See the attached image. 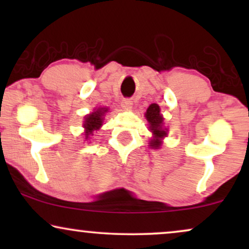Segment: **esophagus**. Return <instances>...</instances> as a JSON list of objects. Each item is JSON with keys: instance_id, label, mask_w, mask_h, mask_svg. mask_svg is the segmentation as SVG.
Returning <instances> with one entry per match:
<instances>
[{"instance_id": "1", "label": "esophagus", "mask_w": 249, "mask_h": 249, "mask_svg": "<svg viewBox=\"0 0 249 249\" xmlns=\"http://www.w3.org/2000/svg\"><path fill=\"white\" fill-rule=\"evenodd\" d=\"M121 107L124 108H127V110H130L132 107V101L129 100V98H125V100L121 102Z\"/></svg>"}]
</instances>
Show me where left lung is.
Wrapping results in <instances>:
<instances>
[{"mask_svg": "<svg viewBox=\"0 0 249 249\" xmlns=\"http://www.w3.org/2000/svg\"><path fill=\"white\" fill-rule=\"evenodd\" d=\"M146 119L151 124V130L154 134V138L151 139L149 146L152 148H159L161 146V139L166 136V131L162 129L163 118L160 113V107L158 104H151L146 111Z\"/></svg>", "mask_w": 249, "mask_h": 249, "instance_id": "1", "label": "left lung"}]
</instances>
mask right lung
<instances>
[{"mask_svg": "<svg viewBox=\"0 0 249 249\" xmlns=\"http://www.w3.org/2000/svg\"><path fill=\"white\" fill-rule=\"evenodd\" d=\"M107 111V108L100 107L97 108L96 111H94L93 113H90L89 115H87V117L85 118L84 128L86 129V131H85V136H86V138L93 135L94 130L100 129V127L102 125V121H103V115Z\"/></svg>", "mask_w": 249, "mask_h": 249, "instance_id": "right-lung-1", "label": "right lung"}]
</instances>
